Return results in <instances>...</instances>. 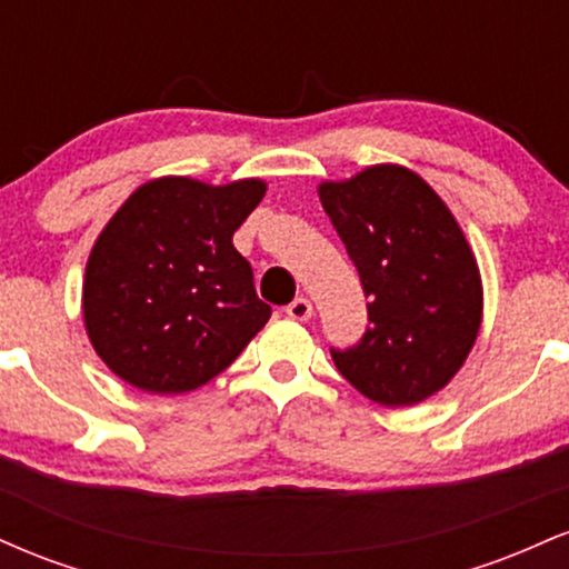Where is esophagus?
<instances>
[{"label": "esophagus", "mask_w": 569, "mask_h": 569, "mask_svg": "<svg viewBox=\"0 0 569 569\" xmlns=\"http://www.w3.org/2000/svg\"><path fill=\"white\" fill-rule=\"evenodd\" d=\"M286 316L293 318V321H307V318L312 316V302L307 297H297L289 307H286Z\"/></svg>", "instance_id": "esophagus-1"}]
</instances>
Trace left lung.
Here are the masks:
<instances>
[{"label": "left lung", "mask_w": 569, "mask_h": 569, "mask_svg": "<svg viewBox=\"0 0 569 569\" xmlns=\"http://www.w3.org/2000/svg\"><path fill=\"white\" fill-rule=\"evenodd\" d=\"M369 297V329L331 348L339 375L382 407L439 393L481 326V278L452 211L403 166H371L318 187Z\"/></svg>", "instance_id": "obj_1"}]
</instances>
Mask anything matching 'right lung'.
<instances>
[{"instance_id":"add662e5","label":"right lung","mask_w":569,"mask_h":569,"mask_svg":"<svg viewBox=\"0 0 569 569\" xmlns=\"http://www.w3.org/2000/svg\"><path fill=\"white\" fill-rule=\"evenodd\" d=\"M259 179L147 181L98 234L84 267L90 342L120 380L176 396L221 375L270 321L232 234L264 198Z\"/></svg>"}]
</instances>
